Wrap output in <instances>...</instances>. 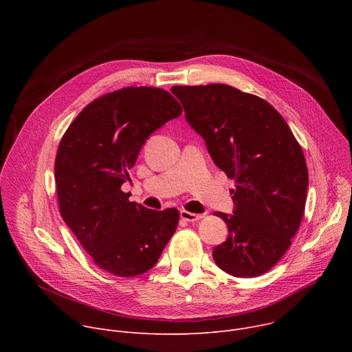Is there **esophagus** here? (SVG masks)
Returning a JSON list of instances; mask_svg holds the SVG:
<instances>
[{
    "label": "esophagus",
    "instance_id": "1",
    "mask_svg": "<svg viewBox=\"0 0 352 352\" xmlns=\"http://www.w3.org/2000/svg\"><path fill=\"white\" fill-rule=\"evenodd\" d=\"M181 219L185 220V221H197L202 219V214H195V213H190L188 210H181Z\"/></svg>",
    "mask_w": 352,
    "mask_h": 352
}]
</instances>
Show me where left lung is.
Instances as JSON below:
<instances>
[{
    "mask_svg": "<svg viewBox=\"0 0 352 352\" xmlns=\"http://www.w3.org/2000/svg\"><path fill=\"white\" fill-rule=\"evenodd\" d=\"M185 118L214 164L234 179V214L216 212L228 238L213 250L234 277H258L287 252L305 212L308 167L285 120L266 100L232 86H174Z\"/></svg>",
    "mask_w": 352,
    "mask_h": 352,
    "instance_id": "1",
    "label": "left lung"
}]
</instances>
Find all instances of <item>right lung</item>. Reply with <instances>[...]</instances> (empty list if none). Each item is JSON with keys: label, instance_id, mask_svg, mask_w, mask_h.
<instances>
[{"label": "right lung", "instance_id": "right-lung-1", "mask_svg": "<svg viewBox=\"0 0 352 352\" xmlns=\"http://www.w3.org/2000/svg\"><path fill=\"white\" fill-rule=\"evenodd\" d=\"M181 113L164 89L124 87L87 104L61 138L54 164L60 213L94 265L114 276L152 269L177 230V209H146L121 185L148 135Z\"/></svg>", "mask_w": 352, "mask_h": 352}]
</instances>
